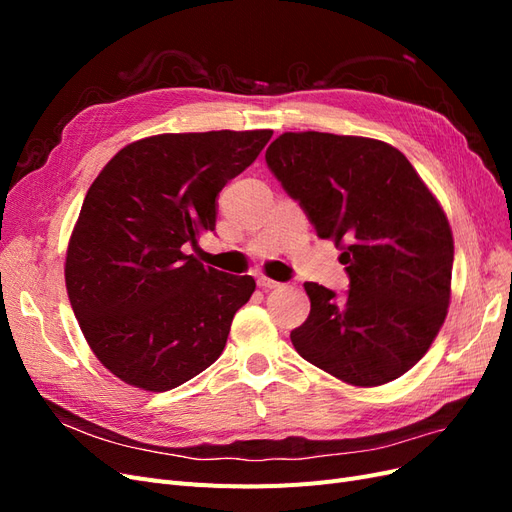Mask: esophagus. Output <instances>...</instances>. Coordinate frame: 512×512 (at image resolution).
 Returning <instances> with one entry per match:
<instances>
[{
	"instance_id": "obj_1",
	"label": "esophagus",
	"mask_w": 512,
	"mask_h": 512,
	"mask_svg": "<svg viewBox=\"0 0 512 512\" xmlns=\"http://www.w3.org/2000/svg\"><path fill=\"white\" fill-rule=\"evenodd\" d=\"M256 284H258L262 290H273V288H280V286H282L280 282L269 280V277H265V275H258V277H256Z\"/></svg>"
}]
</instances>
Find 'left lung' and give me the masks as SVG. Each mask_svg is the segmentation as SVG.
Segmentation results:
<instances>
[{
    "instance_id": "obj_1",
    "label": "left lung",
    "mask_w": 512,
    "mask_h": 512,
    "mask_svg": "<svg viewBox=\"0 0 512 512\" xmlns=\"http://www.w3.org/2000/svg\"><path fill=\"white\" fill-rule=\"evenodd\" d=\"M265 160L320 239L342 247L350 290L305 282L312 309L292 346L354 386H380L423 359L451 301L453 232L399 149L363 136L286 132Z\"/></svg>"
}]
</instances>
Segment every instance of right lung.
<instances>
[{"label": "right lung", "mask_w": 512, "mask_h": 512, "mask_svg": "<svg viewBox=\"0 0 512 512\" xmlns=\"http://www.w3.org/2000/svg\"><path fill=\"white\" fill-rule=\"evenodd\" d=\"M271 136H149L91 183L68 243L66 288L89 348L119 380L162 393L218 361L256 282L185 250L215 230L218 194Z\"/></svg>", "instance_id": "add662e5"}]
</instances>
